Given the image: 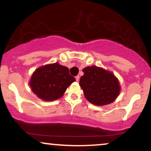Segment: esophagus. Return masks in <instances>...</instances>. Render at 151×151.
Instances as JSON below:
<instances>
[{"label": "esophagus", "mask_w": 151, "mask_h": 151, "mask_svg": "<svg viewBox=\"0 0 151 151\" xmlns=\"http://www.w3.org/2000/svg\"><path fill=\"white\" fill-rule=\"evenodd\" d=\"M76 81H77V82L79 81V80H80V76H76Z\"/></svg>", "instance_id": "34e87169"}]
</instances>
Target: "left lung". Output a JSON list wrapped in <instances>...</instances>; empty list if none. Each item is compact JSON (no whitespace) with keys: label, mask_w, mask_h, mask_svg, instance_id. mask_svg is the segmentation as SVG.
<instances>
[{"label":"left lung","mask_w":151,"mask_h":151,"mask_svg":"<svg viewBox=\"0 0 151 151\" xmlns=\"http://www.w3.org/2000/svg\"><path fill=\"white\" fill-rule=\"evenodd\" d=\"M83 71L80 86L87 101L98 106L115 101L120 93L121 87L114 74L96 66H87Z\"/></svg>","instance_id":"obj_1"}]
</instances>
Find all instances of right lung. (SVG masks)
<instances>
[{"instance_id": "right-lung-1", "label": "right lung", "mask_w": 151, "mask_h": 151, "mask_svg": "<svg viewBox=\"0 0 151 151\" xmlns=\"http://www.w3.org/2000/svg\"><path fill=\"white\" fill-rule=\"evenodd\" d=\"M75 80L67 67L56 62L37 68L29 85L37 97L45 101H52L61 98Z\"/></svg>"}]
</instances>
